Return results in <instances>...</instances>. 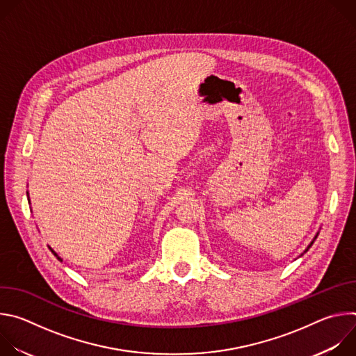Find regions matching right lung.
Wrapping results in <instances>:
<instances>
[{
	"instance_id": "1",
	"label": "right lung",
	"mask_w": 356,
	"mask_h": 356,
	"mask_svg": "<svg viewBox=\"0 0 356 356\" xmlns=\"http://www.w3.org/2000/svg\"><path fill=\"white\" fill-rule=\"evenodd\" d=\"M49 249H50V250H52V253H54V255H55V257H56V258H58V259H59V261H62V259H60V258H59V257H58V253H56V252H55V250H54V249H52V248H49Z\"/></svg>"
}]
</instances>
